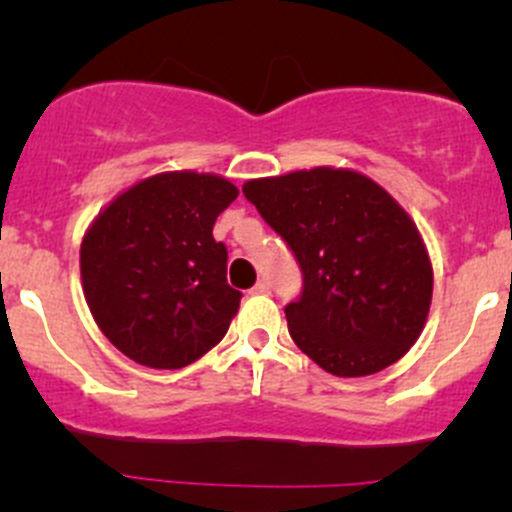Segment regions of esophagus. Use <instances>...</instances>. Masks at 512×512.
Wrapping results in <instances>:
<instances>
[{
    "label": "esophagus",
    "instance_id": "obj_1",
    "mask_svg": "<svg viewBox=\"0 0 512 512\" xmlns=\"http://www.w3.org/2000/svg\"><path fill=\"white\" fill-rule=\"evenodd\" d=\"M270 282H267V280H260V282H257V285L255 287H252V292H255V294H270Z\"/></svg>",
    "mask_w": 512,
    "mask_h": 512
}]
</instances>
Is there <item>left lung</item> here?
I'll return each instance as SVG.
<instances>
[{
    "mask_svg": "<svg viewBox=\"0 0 512 512\" xmlns=\"http://www.w3.org/2000/svg\"><path fill=\"white\" fill-rule=\"evenodd\" d=\"M302 270L285 307L294 344L334 376H369L414 347L431 307L421 235L384 188L354 170L314 168L242 188Z\"/></svg>",
    "mask_w": 512,
    "mask_h": 512,
    "instance_id": "obj_1",
    "label": "left lung"
}]
</instances>
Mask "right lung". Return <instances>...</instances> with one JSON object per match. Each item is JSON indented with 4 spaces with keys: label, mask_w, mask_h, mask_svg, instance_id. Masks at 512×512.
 <instances>
[{
    "label": "right lung",
    "mask_w": 512,
    "mask_h": 512,
    "mask_svg": "<svg viewBox=\"0 0 512 512\" xmlns=\"http://www.w3.org/2000/svg\"><path fill=\"white\" fill-rule=\"evenodd\" d=\"M237 198L230 180L160 173L118 195L81 242V280L108 342L151 369H180L225 337L240 307L227 285L218 215Z\"/></svg>",
    "instance_id": "add662e5"
}]
</instances>
